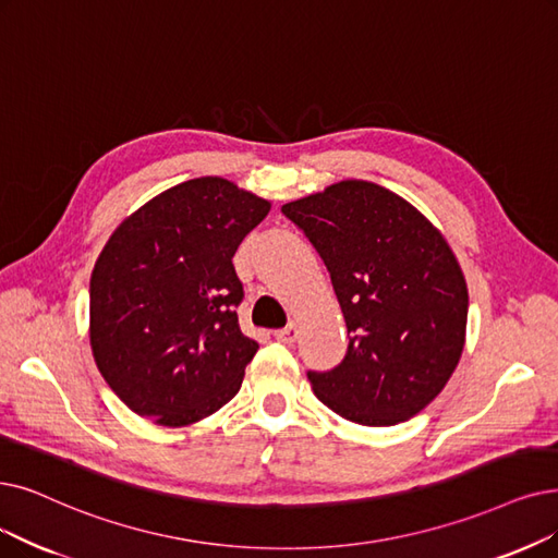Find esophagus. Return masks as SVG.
Instances as JSON below:
<instances>
[{
	"label": "esophagus",
	"mask_w": 558,
	"mask_h": 558,
	"mask_svg": "<svg viewBox=\"0 0 558 558\" xmlns=\"http://www.w3.org/2000/svg\"><path fill=\"white\" fill-rule=\"evenodd\" d=\"M275 337H277V341L291 345V343H295V341L300 339V325H298V323H291L288 327L275 331Z\"/></svg>",
	"instance_id": "obj_1"
}]
</instances>
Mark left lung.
Segmentation results:
<instances>
[{
  "mask_svg": "<svg viewBox=\"0 0 558 558\" xmlns=\"http://www.w3.org/2000/svg\"><path fill=\"white\" fill-rule=\"evenodd\" d=\"M325 260L350 333L343 362L308 371L331 412L396 426L437 398L464 348L466 281L447 238L403 196L341 181L281 206Z\"/></svg>",
  "mask_w": 558,
  "mask_h": 558,
  "instance_id": "8db88e82",
  "label": "left lung"
}]
</instances>
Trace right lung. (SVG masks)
<instances>
[{
  "mask_svg": "<svg viewBox=\"0 0 558 558\" xmlns=\"http://www.w3.org/2000/svg\"><path fill=\"white\" fill-rule=\"evenodd\" d=\"M270 202L219 175L192 178L125 217L88 286V339L123 403L178 428L225 408L258 343L235 306L233 256Z\"/></svg>",
  "mask_w": 558,
  "mask_h": 558,
  "instance_id": "1",
  "label": "right lung"
}]
</instances>
